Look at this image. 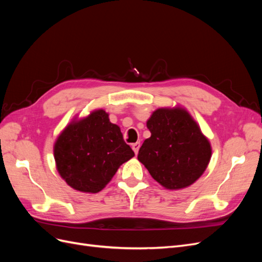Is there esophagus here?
I'll return each instance as SVG.
<instances>
[{
    "label": "esophagus",
    "mask_w": 262,
    "mask_h": 262,
    "mask_svg": "<svg viewBox=\"0 0 262 262\" xmlns=\"http://www.w3.org/2000/svg\"><path fill=\"white\" fill-rule=\"evenodd\" d=\"M131 147L133 149V152L136 153V155H137L139 153V149H140V142H136V143H133L131 145Z\"/></svg>",
    "instance_id": "esophagus-1"
}]
</instances>
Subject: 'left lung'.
<instances>
[{"label": "left lung", "instance_id": "obj_1", "mask_svg": "<svg viewBox=\"0 0 262 262\" xmlns=\"http://www.w3.org/2000/svg\"><path fill=\"white\" fill-rule=\"evenodd\" d=\"M150 137L142 144L138 160L165 189H184L199 179L212 156L209 139L179 105L157 108L147 119Z\"/></svg>", "mask_w": 262, "mask_h": 262}]
</instances>
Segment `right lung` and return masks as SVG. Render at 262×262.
<instances>
[{"instance_id":"add662e5","label":"right lung","mask_w":262,"mask_h":262,"mask_svg":"<svg viewBox=\"0 0 262 262\" xmlns=\"http://www.w3.org/2000/svg\"><path fill=\"white\" fill-rule=\"evenodd\" d=\"M55 168L74 190L101 191L120 166L134 156L119 125L109 120L104 109L86 117H74L53 144Z\"/></svg>"}]
</instances>
